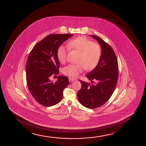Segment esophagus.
<instances>
[{"mask_svg":"<svg viewBox=\"0 0 146 146\" xmlns=\"http://www.w3.org/2000/svg\"><path fill=\"white\" fill-rule=\"evenodd\" d=\"M75 80H77V79H76V78H72V77H69V80L70 82H73V81Z\"/></svg>","mask_w":146,"mask_h":146,"instance_id":"34e87169","label":"esophagus"}]
</instances>
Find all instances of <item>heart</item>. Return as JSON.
<instances>
[{
	"instance_id": "heart-1",
	"label": "heart",
	"mask_w": 146,
	"mask_h": 146,
	"mask_svg": "<svg viewBox=\"0 0 146 146\" xmlns=\"http://www.w3.org/2000/svg\"><path fill=\"white\" fill-rule=\"evenodd\" d=\"M70 49L77 51L80 55L77 64H70L62 68L63 74L70 77H76L84 69L91 70L98 65L100 61L102 49L100 44L84 36H80L69 41L68 46L61 45L57 50L59 62H66L67 53Z\"/></svg>"
}]
</instances>
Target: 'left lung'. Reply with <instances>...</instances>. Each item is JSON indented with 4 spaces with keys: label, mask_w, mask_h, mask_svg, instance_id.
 I'll return each instance as SVG.
<instances>
[{
    "label": "left lung",
    "mask_w": 146,
    "mask_h": 146,
    "mask_svg": "<svg viewBox=\"0 0 146 146\" xmlns=\"http://www.w3.org/2000/svg\"><path fill=\"white\" fill-rule=\"evenodd\" d=\"M91 36L100 44L102 56L96 67L86 75L93 84L80 80L82 88L77 96L82 105L92 109L104 104L113 94L118 79V66L111 46L98 36Z\"/></svg>",
    "instance_id": "left-lung-1"
}]
</instances>
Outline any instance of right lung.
<instances>
[{"label": "right lung", "mask_w": 146, "mask_h": 146, "mask_svg": "<svg viewBox=\"0 0 146 146\" xmlns=\"http://www.w3.org/2000/svg\"><path fill=\"white\" fill-rule=\"evenodd\" d=\"M73 35H49L35 45L28 56L26 68L27 85L31 95L41 105L50 107L59 103L63 90L69 84L66 76H58L55 82L49 78L53 74H59L58 48Z\"/></svg>", "instance_id": "1"}]
</instances>
